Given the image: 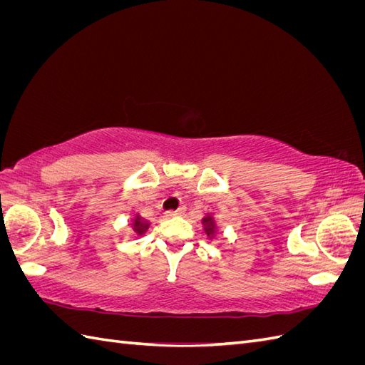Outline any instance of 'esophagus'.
<instances>
[{"mask_svg": "<svg viewBox=\"0 0 365 365\" xmlns=\"http://www.w3.org/2000/svg\"><path fill=\"white\" fill-rule=\"evenodd\" d=\"M185 212V207H181L180 210H176V212H168L169 217H175V216H181Z\"/></svg>", "mask_w": 365, "mask_h": 365, "instance_id": "34e87169", "label": "esophagus"}]
</instances>
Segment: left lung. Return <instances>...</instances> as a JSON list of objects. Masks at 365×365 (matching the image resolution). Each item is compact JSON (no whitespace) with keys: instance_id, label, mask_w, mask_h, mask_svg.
Segmentation results:
<instances>
[{"instance_id":"1","label":"left lung","mask_w":365,"mask_h":365,"mask_svg":"<svg viewBox=\"0 0 365 365\" xmlns=\"http://www.w3.org/2000/svg\"><path fill=\"white\" fill-rule=\"evenodd\" d=\"M202 224H204V230H205L207 236H213V233H215V224H213V219L208 216V217H205V219L202 220Z\"/></svg>"}]
</instances>
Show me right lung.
I'll return each mask as SVG.
<instances>
[{
  "label": "right lung",
  "mask_w": 365,
  "mask_h": 365,
  "mask_svg": "<svg viewBox=\"0 0 365 365\" xmlns=\"http://www.w3.org/2000/svg\"><path fill=\"white\" fill-rule=\"evenodd\" d=\"M148 228H149V222H146V220H143V219H140V217H137V219L134 220V225H132V230H134V233L138 235V236L145 235Z\"/></svg>",
  "instance_id": "1"
}]
</instances>
